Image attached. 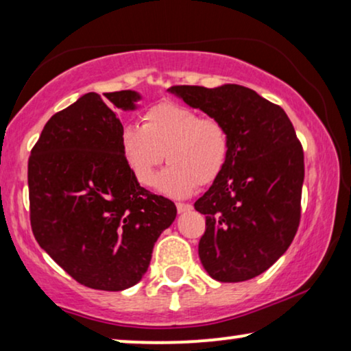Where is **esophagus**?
I'll return each instance as SVG.
<instances>
[{"label": "esophagus", "mask_w": 351, "mask_h": 351, "mask_svg": "<svg viewBox=\"0 0 351 351\" xmlns=\"http://www.w3.org/2000/svg\"><path fill=\"white\" fill-rule=\"evenodd\" d=\"M177 210H179V214H184V213H190L191 209V204H186V203H177Z\"/></svg>", "instance_id": "esophagus-1"}]
</instances>
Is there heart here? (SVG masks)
Returning a JSON list of instances; mask_svg holds the SVG:
<instances>
[{"label":"heart","instance_id":"b5f03b06","mask_svg":"<svg viewBox=\"0 0 351 351\" xmlns=\"http://www.w3.org/2000/svg\"><path fill=\"white\" fill-rule=\"evenodd\" d=\"M123 160L134 179L153 185L158 166L169 167L156 189L172 198H186L196 185H209L222 174L230 156V134L217 118L174 102H158L142 113V126H126L119 137Z\"/></svg>","mask_w":351,"mask_h":351}]
</instances>
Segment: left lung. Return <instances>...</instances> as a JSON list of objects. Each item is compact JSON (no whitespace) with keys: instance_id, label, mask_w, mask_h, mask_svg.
Returning a JSON list of instances; mask_svg holds the SVG:
<instances>
[{"instance_id":"8db88e82","label":"left lung","mask_w":351,"mask_h":351,"mask_svg":"<svg viewBox=\"0 0 351 351\" xmlns=\"http://www.w3.org/2000/svg\"><path fill=\"white\" fill-rule=\"evenodd\" d=\"M169 93L220 119L230 134L227 166L195 203L206 215L199 261L220 282L256 278L299 228L305 167L294 126L280 105L239 84L172 86Z\"/></svg>"}]
</instances>
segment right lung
Masks as SVG:
<instances>
[{
	"label": "right lung",
	"mask_w": 351,
	"mask_h": 351,
	"mask_svg": "<svg viewBox=\"0 0 351 351\" xmlns=\"http://www.w3.org/2000/svg\"><path fill=\"white\" fill-rule=\"evenodd\" d=\"M136 90L88 93L51 117L28 158L30 222L36 241L90 289L137 285L176 204L138 185L123 160L118 110Z\"/></svg>",
	"instance_id": "right-lung-1"
}]
</instances>
